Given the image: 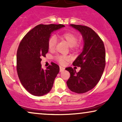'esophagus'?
Here are the masks:
<instances>
[{
	"label": "esophagus",
	"mask_w": 122,
	"mask_h": 122,
	"mask_svg": "<svg viewBox=\"0 0 122 122\" xmlns=\"http://www.w3.org/2000/svg\"><path fill=\"white\" fill-rule=\"evenodd\" d=\"M64 69H65V68H63L62 66H60V72H62V71H64Z\"/></svg>",
	"instance_id": "1"
}]
</instances>
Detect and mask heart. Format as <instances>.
Listing matches in <instances>:
<instances>
[{
	"label": "heart",
	"instance_id": "heart-1",
	"mask_svg": "<svg viewBox=\"0 0 122 122\" xmlns=\"http://www.w3.org/2000/svg\"><path fill=\"white\" fill-rule=\"evenodd\" d=\"M59 37L62 40L66 41L72 50L76 49L79 47V44L77 43V36L72 32H65V33L60 34H59ZM56 43V38L54 36H51L49 37L48 41H47V46H48L49 50L52 51L54 50ZM55 59L61 65H64L66 62L70 61L71 58L68 56H57L55 57Z\"/></svg>",
	"mask_w": 122,
	"mask_h": 122
}]
</instances>
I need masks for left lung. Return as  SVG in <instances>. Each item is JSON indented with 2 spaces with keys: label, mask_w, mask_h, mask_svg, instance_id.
Wrapping results in <instances>:
<instances>
[{
  "label": "left lung",
  "mask_w": 122,
  "mask_h": 122,
  "mask_svg": "<svg viewBox=\"0 0 122 122\" xmlns=\"http://www.w3.org/2000/svg\"><path fill=\"white\" fill-rule=\"evenodd\" d=\"M79 30L83 37L84 45L82 53L73 62L81 67L77 73L72 67L65 68L71 74L66 81L71 91L82 93L89 91L99 81L106 66V50L103 41L91 28L86 26L71 25Z\"/></svg>",
  "instance_id": "left-lung-1"
}]
</instances>
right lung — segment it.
I'll return each mask as SVG.
<instances>
[{
  "instance_id": "1",
  "label": "right lung",
  "mask_w": 122,
  "mask_h": 122,
  "mask_svg": "<svg viewBox=\"0 0 122 122\" xmlns=\"http://www.w3.org/2000/svg\"><path fill=\"white\" fill-rule=\"evenodd\" d=\"M65 27L63 25H38L25 36L16 54V70L22 85L34 96H42L49 92L60 71L54 62L43 70L42 57L48 52L47 41L54 31Z\"/></svg>"
}]
</instances>
